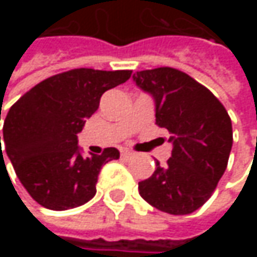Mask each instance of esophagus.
<instances>
[{
    "instance_id": "34e87169",
    "label": "esophagus",
    "mask_w": 257,
    "mask_h": 257,
    "mask_svg": "<svg viewBox=\"0 0 257 257\" xmlns=\"http://www.w3.org/2000/svg\"><path fill=\"white\" fill-rule=\"evenodd\" d=\"M120 153H122V156H123V158H129V156H132V155H134V153H132L131 150H128V149H122V150H120Z\"/></svg>"
}]
</instances>
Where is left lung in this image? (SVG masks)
Masks as SVG:
<instances>
[{
    "instance_id": "obj_1",
    "label": "left lung",
    "mask_w": 257,
    "mask_h": 257,
    "mask_svg": "<svg viewBox=\"0 0 257 257\" xmlns=\"http://www.w3.org/2000/svg\"><path fill=\"white\" fill-rule=\"evenodd\" d=\"M135 84L152 95L156 125L173 143L165 167L156 162L140 195L168 214H190L202 207L222 179L232 149L231 117L222 102L196 80L162 67L137 71Z\"/></svg>"
}]
</instances>
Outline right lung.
Segmentation results:
<instances>
[{
    "label": "right lung",
    "mask_w": 257,
    "mask_h": 257,
    "mask_svg": "<svg viewBox=\"0 0 257 257\" xmlns=\"http://www.w3.org/2000/svg\"><path fill=\"white\" fill-rule=\"evenodd\" d=\"M131 73L71 70L43 80L12 105L3 128L4 152L40 205L62 211L95 196L102 165L119 159V150L108 147L83 158L77 134L98 110L102 93L125 83Z\"/></svg>",
    "instance_id": "add662e5"
}]
</instances>
